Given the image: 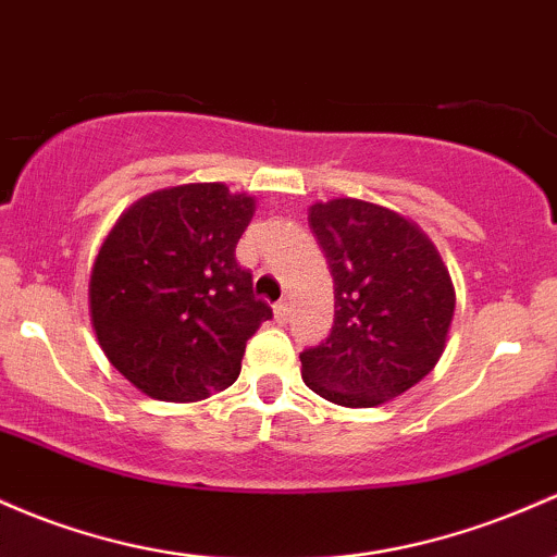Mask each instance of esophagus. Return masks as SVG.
Listing matches in <instances>:
<instances>
[{"label": "esophagus", "mask_w": 557, "mask_h": 557, "mask_svg": "<svg viewBox=\"0 0 557 557\" xmlns=\"http://www.w3.org/2000/svg\"><path fill=\"white\" fill-rule=\"evenodd\" d=\"M288 314H290L288 301H277V304H274V320H277L280 325H285V322H288Z\"/></svg>", "instance_id": "34e87169"}]
</instances>
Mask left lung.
I'll list each match as a JSON object with an SVG mask.
<instances>
[{"mask_svg":"<svg viewBox=\"0 0 557 557\" xmlns=\"http://www.w3.org/2000/svg\"><path fill=\"white\" fill-rule=\"evenodd\" d=\"M335 283L333 330L301 351L304 383L341 407H375L436 368L455 288L433 243L383 206L338 198L309 209Z\"/></svg>","mask_w":557,"mask_h":557,"instance_id":"obj_1","label":"left lung"}]
</instances>
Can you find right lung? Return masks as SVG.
<instances>
[{
    "label": "right lung",
    "instance_id": "right-lung-1",
    "mask_svg": "<svg viewBox=\"0 0 557 557\" xmlns=\"http://www.w3.org/2000/svg\"><path fill=\"white\" fill-rule=\"evenodd\" d=\"M253 209L219 182L182 185L137 200L110 230L89 280L91 325L143 394L198 401L237 381L248 338L272 320L235 259Z\"/></svg>",
    "mask_w": 557,
    "mask_h": 557
}]
</instances>
